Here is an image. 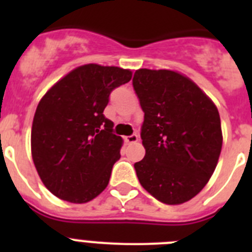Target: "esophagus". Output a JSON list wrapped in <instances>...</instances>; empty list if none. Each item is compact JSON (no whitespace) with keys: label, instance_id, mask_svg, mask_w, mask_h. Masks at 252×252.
Listing matches in <instances>:
<instances>
[{"label":"esophagus","instance_id":"34e87169","mask_svg":"<svg viewBox=\"0 0 252 252\" xmlns=\"http://www.w3.org/2000/svg\"><path fill=\"white\" fill-rule=\"evenodd\" d=\"M125 141L127 142V144H132V142L139 141V135H136V133H132V135H130V136L125 137Z\"/></svg>","mask_w":252,"mask_h":252}]
</instances>
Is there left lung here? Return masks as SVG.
Wrapping results in <instances>:
<instances>
[{
	"mask_svg": "<svg viewBox=\"0 0 252 252\" xmlns=\"http://www.w3.org/2000/svg\"><path fill=\"white\" fill-rule=\"evenodd\" d=\"M132 86L145 113L146 154L133 165L140 184L162 203H184L204 188L217 165V107L194 82L173 70L139 69Z\"/></svg>",
	"mask_w": 252,
	"mask_h": 252,
	"instance_id": "obj_1",
	"label": "left lung"
}]
</instances>
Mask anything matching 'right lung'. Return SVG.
<instances>
[{
	"instance_id": "1",
	"label": "right lung",
	"mask_w": 252,
	"mask_h": 252,
	"mask_svg": "<svg viewBox=\"0 0 252 252\" xmlns=\"http://www.w3.org/2000/svg\"><path fill=\"white\" fill-rule=\"evenodd\" d=\"M132 73L87 64L51 87L39 102L31 128V153L44 186L72 203L92 201L110 182L122 139L103 111L115 88Z\"/></svg>"
}]
</instances>
